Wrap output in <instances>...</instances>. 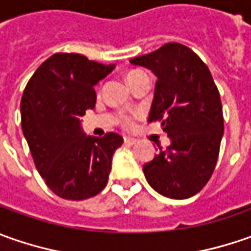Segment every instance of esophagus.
Listing matches in <instances>:
<instances>
[{"label":"esophagus","instance_id":"34e87169","mask_svg":"<svg viewBox=\"0 0 251 251\" xmlns=\"http://www.w3.org/2000/svg\"><path fill=\"white\" fill-rule=\"evenodd\" d=\"M137 142H138V141L135 140V138H131V137H126V138H124V144H126V145H135Z\"/></svg>","mask_w":251,"mask_h":251}]
</instances>
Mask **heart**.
<instances>
[{
  "instance_id": "b5f03b06",
  "label": "heart",
  "mask_w": 251,
  "mask_h": 251,
  "mask_svg": "<svg viewBox=\"0 0 251 251\" xmlns=\"http://www.w3.org/2000/svg\"><path fill=\"white\" fill-rule=\"evenodd\" d=\"M137 73V71H131L128 75H131V74ZM123 126L126 127V128H131L132 126H134V117H131V116H124L123 117Z\"/></svg>"
}]
</instances>
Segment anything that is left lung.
Returning a JSON list of instances; mask_svg holds the SVG:
<instances>
[{
	"label": "left lung",
	"mask_w": 251,
	"mask_h": 251,
	"mask_svg": "<svg viewBox=\"0 0 251 251\" xmlns=\"http://www.w3.org/2000/svg\"><path fill=\"white\" fill-rule=\"evenodd\" d=\"M158 76L148 121H160L170 145L144 165L150 186L165 197L196 196L211 178L224 135L219 92L204 61L187 46L166 43L130 60Z\"/></svg>",
	"instance_id": "1"
}]
</instances>
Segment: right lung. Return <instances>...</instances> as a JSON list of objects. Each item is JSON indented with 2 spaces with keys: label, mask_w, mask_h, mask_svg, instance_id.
Masks as SVG:
<instances>
[{
  "label": "right lung",
  "mask_w": 251,
  "mask_h": 251,
  "mask_svg": "<svg viewBox=\"0 0 251 251\" xmlns=\"http://www.w3.org/2000/svg\"><path fill=\"white\" fill-rule=\"evenodd\" d=\"M76 53H55L32 75L21 99L22 131L46 184L65 200H86L106 187L123 137L83 134L79 119L96 103L95 85L114 70Z\"/></svg>",
  "instance_id": "add662e5"
}]
</instances>
